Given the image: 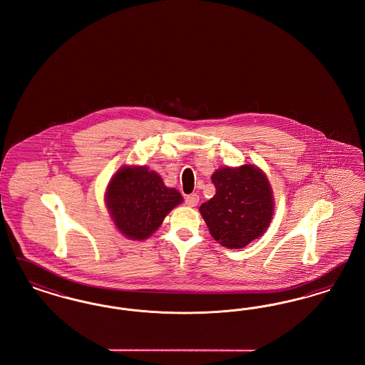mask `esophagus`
<instances>
[{"instance_id":"1","label":"esophagus","mask_w":365,"mask_h":365,"mask_svg":"<svg viewBox=\"0 0 365 365\" xmlns=\"http://www.w3.org/2000/svg\"><path fill=\"white\" fill-rule=\"evenodd\" d=\"M186 205H189V207H197L198 205V202H200V197L197 195V194H190V195H187L186 197Z\"/></svg>"}]
</instances>
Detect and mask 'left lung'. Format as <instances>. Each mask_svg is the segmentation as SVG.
I'll return each instance as SVG.
<instances>
[{
  "mask_svg": "<svg viewBox=\"0 0 365 365\" xmlns=\"http://www.w3.org/2000/svg\"><path fill=\"white\" fill-rule=\"evenodd\" d=\"M216 194L200 207L215 241L242 249L271 225L275 201L271 183L257 165L222 167L212 175Z\"/></svg>",
  "mask_w": 365,
  "mask_h": 365,
  "instance_id": "1",
  "label": "left lung"
}]
</instances>
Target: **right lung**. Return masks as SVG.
<instances>
[{
	"label": "right lung",
	"mask_w": 365,
	"mask_h": 365,
	"mask_svg": "<svg viewBox=\"0 0 365 365\" xmlns=\"http://www.w3.org/2000/svg\"><path fill=\"white\" fill-rule=\"evenodd\" d=\"M182 201L179 191L167 187L163 178L145 165L120 167L105 191V205L113 225L133 241L155 234Z\"/></svg>",
	"instance_id": "obj_1"
}]
</instances>
